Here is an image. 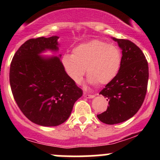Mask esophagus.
I'll list each match as a JSON object with an SVG mask.
<instances>
[{
    "label": "esophagus",
    "instance_id": "obj_1",
    "mask_svg": "<svg viewBox=\"0 0 160 160\" xmlns=\"http://www.w3.org/2000/svg\"><path fill=\"white\" fill-rule=\"evenodd\" d=\"M83 97L86 98H94V95L89 94V93H83Z\"/></svg>",
    "mask_w": 160,
    "mask_h": 160
}]
</instances>
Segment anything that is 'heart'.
<instances>
[{
	"label": "heart",
	"instance_id": "heart-1",
	"mask_svg": "<svg viewBox=\"0 0 160 160\" xmlns=\"http://www.w3.org/2000/svg\"><path fill=\"white\" fill-rule=\"evenodd\" d=\"M122 62V52L118 46L101 40L83 43L65 54L62 64L69 77L76 83L81 81L86 69L91 84L104 85L115 77Z\"/></svg>",
	"mask_w": 160,
	"mask_h": 160
}]
</instances>
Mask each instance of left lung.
Returning <instances> with one entry per match:
<instances>
[{
    "label": "left lung",
    "mask_w": 160,
    "mask_h": 160,
    "mask_svg": "<svg viewBox=\"0 0 160 160\" xmlns=\"http://www.w3.org/2000/svg\"><path fill=\"white\" fill-rule=\"evenodd\" d=\"M122 49L118 72L101 92L108 101L106 111L98 114L103 123L118 124L133 117L141 108L149 80V67L144 53L128 39L112 38Z\"/></svg>",
    "instance_id": "obj_1"
}]
</instances>
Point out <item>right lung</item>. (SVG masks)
<instances>
[{
	"label": "right lung",
	"mask_w": 160,
	"mask_h": 160,
	"mask_svg": "<svg viewBox=\"0 0 160 160\" xmlns=\"http://www.w3.org/2000/svg\"><path fill=\"white\" fill-rule=\"evenodd\" d=\"M58 38L27 40L11 62L9 79L14 101L27 118L42 126H57L66 122L83 94L59 57L39 55L46 49L57 51Z\"/></svg>",
	"instance_id": "1"
}]
</instances>
